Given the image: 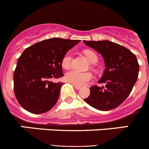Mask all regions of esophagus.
I'll use <instances>...</instances> for the list:
<instances>
[{"mask_svg": "<svg viewBox=\"0 0 149 149\" xmlns=\"http://www.w3.org/2000/svg\"><path fill=\"white\" fill-rule=\"evenodd\" d=\"M74 88H75L76 89H77V90H78V89H81V86H77V85H74Z\"/></svg>", "mask_w": 149, "mask_h": 149, "instance_id": "obj_1", "label": "esophagus"}]
</instances>
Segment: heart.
Wrapping results in <instances>:
<instances>
[{"instance_id":"1","label":"heart","mask_w":149,"mask_h":149,"mask_svg":"<svg viewBox=\"0 0 149 149\" xmlns=\"http://www.w3.org/2000/svg\"><path fill=\"white\" fill-rule=\"evenodd\" d=\"M84 54L86 55V58L90 63H94L98 61V56L95 52L89 50L84 51ZM62 66L64 68H69L72 64V55L71 54L67 53L64 55L62 59ZM93 75L90 72H81L77 70H71L65 74V79L68 82L82 86L93 80Z\"/></svg>"}]
</instances>
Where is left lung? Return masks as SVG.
Instances as JSON below:
<instances>
[{"instance_id":"obj_1","label":"left lung","mask_w":149,"mask_h":149,"mask_svg":"<svg viewBox=\"0 0 149 149\" xmlns=\"http://www.w3.org/2000/svg\"><path fill=\"white\" fill-rule=\"evenodd\" d=\"M84 43L101 54L106 66L98 81L105 85L91 86L89 96L84 101L102 111L116 108L128 97L138 78L136 56L125 47L107 40H84Z\"/></svg>"}]
</instances>
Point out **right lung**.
<instances>
[{
	"label": "right lung",
	"instance_id": "add662e5",
	"mask_svg": "<svg viewBox=\"0 0 149 149\" xmlns=\"http://www.w3.org/2000/svg\"><path fill=\"white\" fill-rule=\"evenodd\" d=\"M80 42L53 38L24 51L13 74L15 95L24 109L40 114L56 104L63 83H54L51 79L63 77L62 59Z\"/></svg>",
	"mask_w": 149,
	"mask_h": 149
}]
</instances>
